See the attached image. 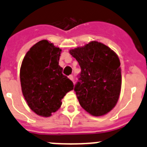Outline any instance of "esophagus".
Instances as JSON below:
<instances>
[{
  "label": "esophagus",
  "instance_id": "34e87169",
  "mask_svg": "<svg viewBox=\"0 0 147 147\" xmlns=\"http://www.w3.org/2000/svg\"><path fill=\"white\" fill-rule=\"evenodd\" d=\"M68 78H69V79L70 80H72V82H73V81H74V78H73V75H69V76L68 77Z\"/></svg>",
  "mask_w": 147,
  "mask_h": 147
}]
</instances>
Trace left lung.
Listing matches in <instances>:
<instances>
[{"instance_id": "1", "label": "left lung", "mask_w": 147, "mask_h": 147, "mask_svg": "<svg viewBox=\"0 0 147 147\" xmlns=\"http://www.w3.org/2000/svg\"><path fill=\"white\" fill-rule=\"evenodd\" d=\"M81 68L79 82L75 86L80 105L95 117L110 112L119 100L121 86L120 61L108 46L91 41L69 50Z\"/></svg>"}]
</instances>
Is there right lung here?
<instances>
[{
    "mask_svg": "<svg viewBox=\"0 0 147 147\" xmlns=\"http://www.w3.org/2000/svg\"><path fill=\"white\" fill-rule=\"evenodd\" d=\"M61 52L53 43L42 40L30 47L22 62V92L28 107L39 116L48 117L58 110L62 99L74 88L59 65Z\"/></svg>",
    "mask_w": 147,
    "mask_h": 147,
    "instance_id": "right-lung-1",
    "label": "right lung"
}]
</instances>
